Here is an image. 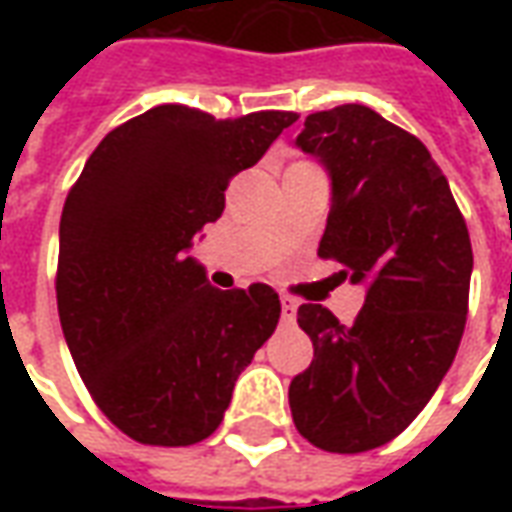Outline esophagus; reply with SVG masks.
<instances>
[{
	"label": "esophagus",
	"instance_id": "1",
	"mask_svg": "<svg viewBox=\"0 0 512 512\" xmlns=\"http://www.w3.org/2000/svg\"><path fill=\"white\" fill-rule=\"evenodd\" d=\"M296 312H299V301L293 296H282V321L290 323L296 318Z\"/></svg>",
	"mask_w": 512,
	"mask_h": 512
}]
</instances>
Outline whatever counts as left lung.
<instances>
[{
  "label": "left lung",
  "instance_id": "left-lung-1",
  "mask_svg": "<svg viewBox=\"0 0 512 512\" xmlns=\"http://www.w3.org/2000/svg\"><path fill=\"white\" fill-rule=\"evenodd\" d=\"M296 145L332 178L318 255L367 296L351 326L301 304L315 359L290 381V411L310 444L354 455L400 436L447 376L469 312L472 241L428 147L370 106L315 112Z\"/></svg>",
  "mask_w": 512,
  "mask_h": 512
}]
</instances>
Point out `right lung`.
<instances>
[{"mask_svg": "<svg viewBox=\"0 0 512 512\" xmlns=\"http://www.w3.org/2000/svg\"><path fill=\"white\" fill-rule=\"evenodd\" d=\"M296 120L156 106L109 131L68 191L62 334L95 406L139 444L208 439L241 370L277 329L274 288H213L186 249L222 216L230 178L255 167Z\"/></svg>", "mask_w": 512, "mask_h": 512, "instance_id": "right-lung-1", "label": "right lung"}]
</instances>
